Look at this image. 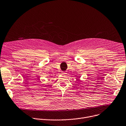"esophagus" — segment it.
<instances>
[{
	"mask_svg": "<svg viewBox=\"0 0 126 126\" xmlns=\"http://www.w3.org/2000/svg\"><path fill=\"white\" fill-rule=\"evenodd\" d=\"M62 73H63V74H66L67 73H66V71H63V72H62Z\"/></svg>",
	"mask_w": 126,
	"mask_h": 126,
	"instance_id": "obj_1",
	"label": "esophagus"
}]
</instances>
